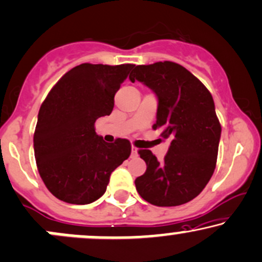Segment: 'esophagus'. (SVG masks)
<instances>
[{
    "mask_svg": "<svg viewBox=\"0 0 262 262\" xmlns=\"http://www.w3.org/2000/svg\"><path fill=\"white\" fill-rule=\"evenodd\" d=\"M131 156H132V157H137V156H138L136 147H132V149H131Z\"/></svg>",
    "mask_w": 262,
    "mask_h": 262,
    "instance_id": "obj_1",
    "label": "esophagus"
}]
</instances>
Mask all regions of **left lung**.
Here are the masks:
<instances>
[{"mask_svg": "<svg viewBox=\"0 0 262 262\" xmlns=\"http://www.w3.org/2000/svg\"><path fill=\"white\" fill-rule=\"evenodd\" d=\"M130 79L143 82L157 94L153 130L170 138L163 162L149 149L138 150L147 170L135 180L137 192L161 207L186 204L205 189L216 168L222 128L213 98L198 77L171 61L138 64Z\"/></svg>", "mask_w": 262, "mask_h": 262, "instance_id": "8db88e82", "label": "left lung"}]
</instances>
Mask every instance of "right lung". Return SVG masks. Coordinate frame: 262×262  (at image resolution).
<instances>
[{
	"label": "right lung",
	"instance_id": "obj_1",
	"mask_svg": "<svg viewBox=\"0 0 262 262\" xmlns=\"http://www.w3.org/2000/svg\"><path fill=\"white\" fill-rule=\"evenodd\" d=\"M135 64L82 63L58 79L40 106L34 155L40 178L55 198L87 205L105 192L110 175L131 155V143H107L94 124L110 115L114 97Z\"/></svg>",
	"mask_w": 262,
	"mask_h": 262
}]
</instances>
